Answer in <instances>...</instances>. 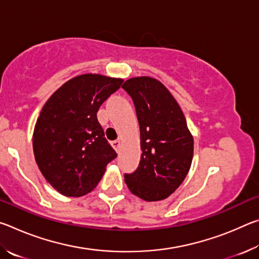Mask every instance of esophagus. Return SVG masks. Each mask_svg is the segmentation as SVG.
<instances>
[{"label":"esophagus","mask_w":259,"mask_h":259,"mask_svg":"<svg viewBox=\"0 0 259 259\" xmlns=\"http://www.w3.org/2000/svg\"><path fill=\"white\" fill-rule=\"evenodd\" d=\"M112 146H113V148H114V150H115L116 152H119V148H120V146H121V140H120V139L114 140V142H112Z\"/></svg>","instance_id":"obj_1"}]
</instances>
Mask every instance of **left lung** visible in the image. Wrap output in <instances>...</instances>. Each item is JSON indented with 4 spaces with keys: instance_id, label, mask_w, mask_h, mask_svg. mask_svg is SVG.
Segmentation results:
<instances>
[{
    "instance_id": "left-lung-1",
    "label": "left lung",
    "mask_w": 259,
    "mask_h": 259,
    "mask_svg": "<svg viewBox=\"0 0 259 259\" xmlns=\"http://www.w3.org/2000/svg\"><path fill=\"white\" fill-rule=\"evenodd\" d=\"M122 88L135 104L140 129L139 166L124 175L130 192L152 202L168 198L190 171L194 142L171 93L156 78L131 77Z\"/></svg>"
}]
</instances>
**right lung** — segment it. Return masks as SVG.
<instances>
[{"mask_svg": "<svg viewBox=\"0 0 259 259\" xmlns=\"http://www.w3.org/2000/svg\"><path fill=\"white\" fill-rule=\"evenodd\" d=\"M122 82L82 74L65 82L42 107L33 133L34 156L43 177L60 194L78 198L91 192L116 157L97 112Z\"/></svg>", "mask_w": 259, "mask_h": 259, "instance_id": "obj_1", "label": "right lung"}]
</instances>
